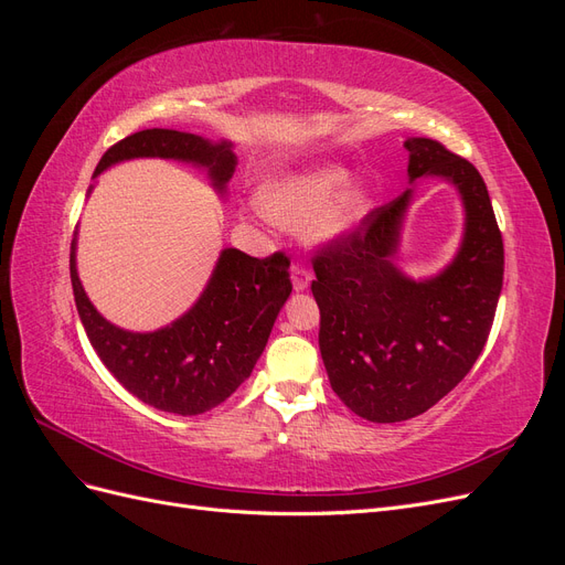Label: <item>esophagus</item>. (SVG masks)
I'll return each mask as SVG.
<instances>
[{"mask_svg":"<svg viewBox=\"0 0 565 565\" xmlns=\"http://www.w3.org/2000/svg\"><path fill=\"white\" fill-rule=\"evenodd\" d=\"M311 280H313L311 270H306L303 266H292V287H295V292H306V289H309V285H311Z\"/></svg>","mask_w":565,"mask_h":565,"instance_id":"1","label":"esophagus"}]
</instances>
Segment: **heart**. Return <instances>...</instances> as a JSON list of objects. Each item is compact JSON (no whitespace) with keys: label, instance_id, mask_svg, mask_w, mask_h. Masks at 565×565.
<instances>
[{"label":"heart","instance_id":"heart-1","mask_svg":"<svg viewBox=\"0 0 565 565\" xmlns=\"http://www.w3.org/2000/svg\"><path fill=\"white\" fill-rule=\"evenodd\" d=\"M341 164H313L268 181L256 202L262 214L282 228L306 226L311 243L334 245L361 228L374 210L367 183H349Z\"/></svg>","mask_w":565,"mask_h":565}]
</instances>
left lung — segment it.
I'll return each instance as SVG.
<instances>
[{"mask_svg": "<svg viewBox=\"0 0 565 565\" xmlns=\"http://www.w3.org/2000/svg\"><path fill=\"white\" fill-rule=\"evenodd\" d=\"M405 148L413 188L313 262L330 384L358 417L377 424L426 413L467 377L488 341L504 276L502 233L478 169L422 136H409ZM426 175L456 188L466 231L454 262L415 281L395 254L414 183Z\"/></svg>", "mask_w": 565, "mask_h": 565, "instance_id": "8db88e82", "label": "left lung"}]
</instances>
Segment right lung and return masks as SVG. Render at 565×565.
Returning a JSON list of instances; mask_svg holds the SVG:
<instances>
[{"label":"right lung","instance_id":"add662e5","mask_svg":"<svg viewBox=\"0 0 565 565\" xmlns=\"http://www.w3.org/2000/svg\"><path fill=\"white\" fill-rule=\"evenodd\" d=\"M139 158L204 169L221 198L237 167L231 141H210L177 129H143L115 143L100 158L94 179L119 162ZM287 268L289 262L280 252L254 259L235 247L221 249L191 309L164 328L131 332L96 311L77 273V233L71 247L77 313L94 351L136 398L183 417L207 413L249 377L266 349L273 322L292 292Z\"/></svg>","mask_w":565,"mask_h":565}]
</instances>
